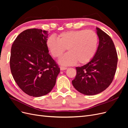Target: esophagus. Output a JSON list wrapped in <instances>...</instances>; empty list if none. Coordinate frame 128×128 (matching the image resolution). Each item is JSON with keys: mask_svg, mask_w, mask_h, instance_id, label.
I'll return each instance as SVG.
<instances>
[{"mask_svg": "<svg viewBox=\"0 0 128 128\" xmlns=\"http://www.w3.org/2000/svg\"><path fill=\"white\" fill-rule=\"evenodd\" d=\"M67 69V67H62V66H61V67H60V70H66Z\"/></svg>", "mask_w": 128, "mask_h": 128, "instance_id": "obj_1", "label": "esophagus"}]
</instances>
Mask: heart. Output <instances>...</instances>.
I'll use <instances>...</instances> for the list:
<instances>
[{"label":"heart","mask_w":128,"mask_h":128,"mask_svg":"<svg viewBox=\"0 0 128 128\" xmlns=\"http://www.w3.org/2000/svg\"><path fill=\"white\" fill-rule=\"evenodd\" d=\"M58 39L51 35L46 40V46L52 56L60 57L66 50L69 52L59 59L63 65L71 66L77 62L86 64L94 56L98 44V37L91 30H70L61 32Z\"/></svg>","instance_id":"obj_1"}]
</instances>
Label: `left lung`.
Masks as SVG:
<instances>
[{"mask_svg":"<svg viewBox=\"0 0 128 128\" xmlns=\"http://www.w3.org/2000/svg\"><path fill=\"white\" fill-rule=\"evenodd\" d=\"M99 42L94 58L82 67H76V75L72 84L81 94L92 96L102 92L114 79L118 64V54L109 35L96 28Z\"/></svg>","mask_w":128,"mask_h":128,"instance_id":"obj_1","label":"left lung"}]
</instances>
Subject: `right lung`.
Returning a JSON list of instances; mask_svg holds the SVG:
<instances>
[{
  "mask_svg": "<svg viewBox=\"0 0 128 128\" xmlns=\"http://www.w3.org/2000/svg\"><path fill=\"white\" fill-rule=\"evenodd\" d=\"M48 32L26 29L12 46L10 68L18 87L30 96L38 97L51 91L60 68L48 53Z\"/></svg>",
  "mask_w": 128,
  "mask_h": 128,
  "instance_id": "add662e5",
  "label": "right lung"
}]
</instances>
